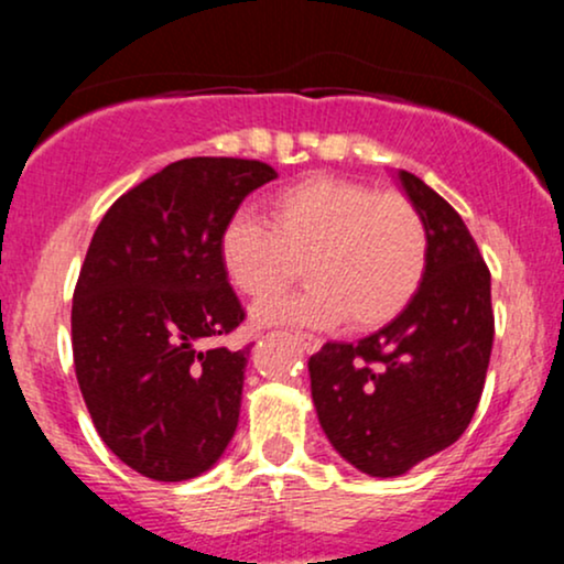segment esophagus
<instances>
[{
  "label": "esophagus",
  "instance_id": "esophagus-1",
  "mask_svg": "<svg viewBox=\"0 0 564 564\" xmlns=\"http://www.w3.org/2000/svg\"><path fill=\"white\" fill-rule=\"evenodd\" d=\"M294 339L300 341L302 349H304V352H307V355L318 352L321 345H323V341L318 339V336H313V334H294Z\"/></svg>",
  "mask_w": 564,
  "mask_h": 564
}]
</instances>
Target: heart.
I'll return each mask as SVG.
<instances>
[{
    "label": "heart",
    "instance_id": "1",
    "mask_svg": "<svg viewBox=\"0 0 564 564\" xmlns=\"http://www.w3.org/2000/svg\"><path fill=\"white\" fill-rule=\"evenodd\" d=\"M219 257L230 283L268 300L300 273L307 286L254 310L257 323L373 328L413 300L426 270L430 238L411 200L332 174H313L270 198V225L236 212L223 228Z\"/></svg>",
    "mask_w": 564,
    "mask_h": 564
}]
</instances>
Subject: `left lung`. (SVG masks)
Segmentation results:
<instances>
[{
    "label": "left lung",
    "mask_w": 564,
    "mask_h": 564,
    "mask_svg": "<svg viewBox=\"0 0 564 564\" xmlns=\"http://www.w3.org/2000/svg\"><path fill=\"white\" fill-rule=\"evenodd\" d=\"M430 238L426 270L398 318L358 345L326 341L310 358L318 422L345 462L400 477L464 435L494 347L490 270L458 212L400 170Z\"/></svg>",
    "instance_id": "1"
}]
</instances>
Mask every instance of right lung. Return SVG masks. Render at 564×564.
<instances>
[{
  "label": "right lung",
  "instance_id": "obj_1",
  "mask_svg": "<svg viewBox=\"0 0 564 564\" xmlns=\"http://www.w3.org/2000/svg\"><path fill=\"white\" fill-rule=\"evenodd\" d=\"M275 177L249 159L174 161L97 225L70 310L74 368L97 435L142 477H198L236 435L249 347H204L243 321L219 238Z\"/></svg>",
  "mask_w": 564,
  "mask_h": 564
}]
</instances>
